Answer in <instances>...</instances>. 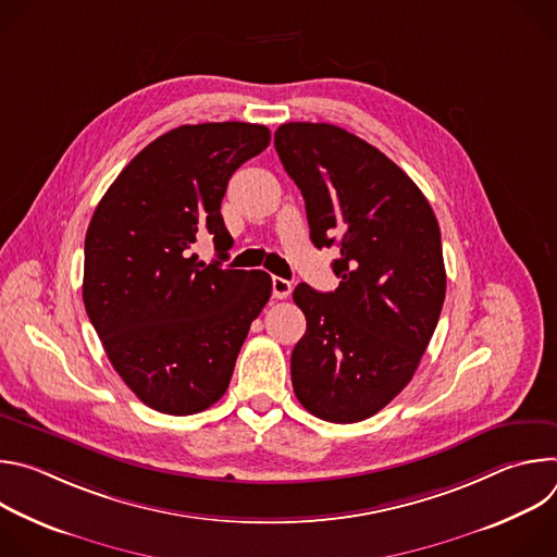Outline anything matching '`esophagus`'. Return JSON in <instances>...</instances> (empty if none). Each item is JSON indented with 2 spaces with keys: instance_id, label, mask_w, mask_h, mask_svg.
Instances as JSON below:
<instances>
[{
  "instance_id": "obj_1",
  "label": "esophagus",
  "mask_w": 557,
  "mask_h": 557,
  "mask_svg": "<svg viewBox=\"0 0 557 557\" xmlns=\"http://www.w3.org/2000/svg\"><path fill=\"white\" fill-rule=\"evenodd\" d=\"M271 284H273V297H277V299H286L293 290V284L284 277H273Z\"/></svg>"
}]
</instances>
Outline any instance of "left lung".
Returning <instances> with one entry per match:
<instances>
[{
    "mask_svg": "<svg viewBox=\"0 0 557 557\" xmlns=\"http://www.w3.org/2000/svg\"><path fill=\"white\" fill-rule=\"evenodd\" d=\"M275 149L304 196L312 245L339 247L333 293L293 290L306 314L293 389L310 414L357 423L410 383L434 335L447 284L441 228L412 178L337 125L284 123Z\"/></svg>",
    "mask_w": 557,
    "mask_h": 557,
    "instance_id": "left-lung-1",
    "label": "left lung"
}]
</instances>
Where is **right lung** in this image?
Here are the masks:
<instances>
[{
    "instance_id": "add662e5",
    "label": "right lung",
    "mask_w": 557,
    "mask_h": 557,
    "mask_svg": "<svg viewBox=\"0 0 557 557\" xmlns=\"http://www.w3.org/2000/svg\"><path fill=\"white\" fill-rule=\"evenodd\" d=\"M269 143V127L253 123L181 125L138 151L95 209L84 304L110 363L151 410L187 417L213 406L271 297L269 273L191 253L211 235L226 258L228 178Z\"/></svg>"
}]
</instances>
